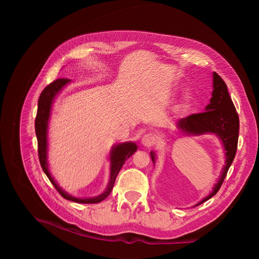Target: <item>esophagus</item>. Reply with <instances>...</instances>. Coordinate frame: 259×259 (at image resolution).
Instances as JSON below:
<instances>
[{"instance_id": "1", "label": "esophagus", "mask_w": 259, "mask_h": 259, "mask_svg": "<svg viewBox=\"0 0 259 259\" xmlns=\"http://www.w3.org/2000/svg\"><path fill=\"white\" fill-rule=\"evenodd\" d=\"M155 143V137L152 133H147L142 138V144L145 147H151Z\"/></svg>"}]
</instances>
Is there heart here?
<instances>
[{
	"label": "heart",
	"mask_w": 259,
	"mask_h": 259,
	"mask_svg": "<svg viewBox=\"0 0 259 259\" xmlns=\"http://www.w3.org/2000/svg\"><path fill=\"white\" fill-rule=\"evenodd\" d=\"M193 101H194V94H193L192 91L188 90V91L184 92L183 95H182L181 100H180V103H179V105H178L179 110H180V111H185V110H187V109H189L190 106L192 105Z\"/></svg>",
	"instance_id": "obj_1"
}]
</instances>
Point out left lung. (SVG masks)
<instances>
[{
	"label": "left lung",
	"mask_w": 259,
	"mask_h": 259,
	"mask_svg": "<svg viewBox=\"0 0 259 259\" xmlns=\"http://www.w3.org/2000/svg\"><path fill=\"white\" fill-rule=\"evenodd\" d=\"M178 130L188 137H198L202 134H214L223 144L225 150V165L219 181L214 185L210 194L201 199L195 206L200 205L214 196L221 189L228 170L234 160L239 133V118L234 104L231 100L228 88L223 78L213 72V91L210 103L206 106L205 112L191 114L182 118L176 124ZM153 164L156 155L150 152Z\"/></svg>",
	"instance_id": "1"
}]
</instances>
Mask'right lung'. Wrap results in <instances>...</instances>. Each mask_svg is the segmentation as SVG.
I'll return each instance as SVG.
<instances>
[{
	"mask_svg": "<svg viewBox=\"0 0 259 259\" xmlns=\"http://www.w3.org/2000/svg\"><path fill=\"white\" fill-rule=\"evenodd\" d=\"M70 83V79L67 78H59L56 79L50 85H48L39 95L38 103H37V113L35 117V134L37 139V148H38V158L40 166H42L43 171L47 175V178L54 186L59 193L68 200H71L78 203H97L104 200L108 195L111 193L115 179L121 169L125 161L138 150V145L133 142L119 143L112 146L110 154H109V159H110V180L107 185L105 191L94 197H75L70 194H68L65 190H63L58 183L54 181L52 175L49 171L48 165V124L50 119V113L52 104L56 100L57 95L62 91V89Z\"/></svg>",
	"mask_w": 259,
	"mask_h": 259,
	"instance_id": "add662e5",
	"label": "right lung"
}]
</instances>
